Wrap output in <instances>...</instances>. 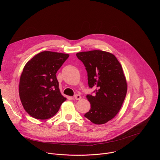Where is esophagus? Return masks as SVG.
Here are the masks:
<instances>
[{
  "instance_id": "esophagus-1",
  "label": "esophagus",
  "mask_w": 160,
  "mask_h": 160,
  "mask_svg": "<svg viewBox=\"0 0 160 160\" xmlns=\"http://www.w3.org/2000/svg\"><path fill=\"white\" fill-rule=\"evenodd\" d=\"M74 98H75V100H78H78H80V99H82V97H81V96L79 95V94H76V95H75Z\"/></svg>"
}]
</instances>
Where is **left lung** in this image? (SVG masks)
<instances>
[{
    "instance_id": "left-lung-1",
    "label": "left lung",
    "mask_w": 160,
    "mask_h": 160,
    "mask_svg": "<svg viewBox=\"0 0 160 160\" xmlns=\"http://www.w3.org/2000/svg\"><path fill=\"white\" fill-rule=\"evenodd\" d=\"M77 56L85 66L88 86L97 87L94 96H87L90 109L85 117L95 124H104L117 115L127 94L122 66L115 55L106 51L80 52Z\"/></svg>"
}]
</instances>
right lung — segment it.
<instances>
[{"mask_svg": "<svg viewBox=\"0 0 160 160\" xmlns=\"http://www.w3.org/2000/svg\"><path fill=\"white\" fill-rule=\"evenodd\" d=\"M69 56L43 51L25 64L20 77L19 94L25 110L33 118H52L66 100L60 92L56 75Z\"/></svg>", "mask_w": 160, "mask_h": 160, "instance_id": "1", "label": "right lung"}]
</instances>
